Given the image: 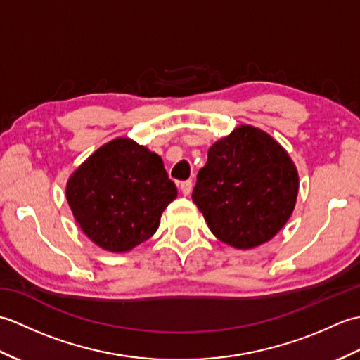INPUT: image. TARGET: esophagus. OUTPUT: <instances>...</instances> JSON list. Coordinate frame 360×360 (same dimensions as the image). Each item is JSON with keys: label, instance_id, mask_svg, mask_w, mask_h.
Listing matches in <instances>:
<instances>
[{"label": "esophagus", "instance_id": "34e87169", "mask_svg": "<svg viewBox=\"0 0 360 360\" xmlns=\"http://www.w3.org/2000/svg\"><path fill=\"white\" fill-rule=\"evenodd\" d=\"M192 188H193L192 181H184V182H181V184H179V190L184 196H188L190 193H192Z\"/></svg>", "mask_w": 360, "mask_h": 360}]
</instances>
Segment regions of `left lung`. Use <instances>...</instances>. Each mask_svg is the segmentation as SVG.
I'll use <instances>...</instances> for the list:
<instances>
[{
	"mask_svg": "<svg viewBox=\"0 0 360 360\" xmlns=\"http://www.w3.org/2000/svg\"><path fill=\"white\" fill-rule=\"evenodd\" d=\"M298 173L286 150L250 125L209 148L192 200L212 233L236 249H252L277 235L292 215Z\"/></svg>",
	"mask_w": 360,
	"mask_h": 360,
	"instance_id": "8db88e82",
	"label": "left lung"
}]
</instances>
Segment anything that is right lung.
Instances as JSON below:
<instances>
[{"label":"right lung","mask_w":360,"mask_h":360,"mask_svg":"<svg viewBox=\"0 0 360 360\" xmlns=\"http://www.w3.org/2000/svg\"><path fill=\"white\" fill-rule=\"evenodd\" d=\"M176 196L160 156L128 137L96 150L66 186L83 233L110 252H128L148 240Z\"/></svg>","instance_id":"add662e5"}]
</instances>
